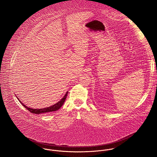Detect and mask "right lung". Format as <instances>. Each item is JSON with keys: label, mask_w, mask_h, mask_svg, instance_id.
I'll use <instances>...</instances> for the list:
<instances>
[{"label": "right lung", "mask_w": 157, "mask_h": 157, "mask_svg": "<svg viewBox=\"0 0 157 157\" xmlns=\"http://www.w3.org/2000/svg\"><path fill=\"white\" fill-rule=\"evenodd\" d=\"M67 93H68V92L66 93L65 96H64L63 98H62V99H61L60 101L57 102V103H56L55 105H52V106H51L50 107H48V108H46L39 109L30 108H28L26 106H25L21 101H20V100L19 99H18V100L20 101V102L21 103V105L24 106V108L27 109L31 113H35V114H40V113H47V112H54V111H56V110H59L62 106V105H63V103H64V101H65V100L66 98V97L67 96Z\"/></svg>", "instance_id": "1"}]
</instances>
